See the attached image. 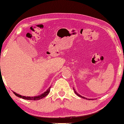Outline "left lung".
Here are the masks:
<instances>
[{
    "label": "left lung",
    "mask_w": 124,
    "mask_h": 124,
    "mask_svg": "<svg viewBox=\"0 0 124 124\" xmlns=\"http://www.w3.org/2000/svg\"><path fill=\"white\" fill-rule=\"evenodd\" d=\"M74 89V92H75V93H76V94H77V95L78 96V97H81V98H84V99H87V100H94V99H90V98H85V97H83V96H81V95H80V94H78V93H77V92H76V90H74V88H73Z\"/></svg>",
    "instance_id": "obj_1"
}]
</instances>
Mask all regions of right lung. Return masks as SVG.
<instances>
[{
    "instance_id": "right-lung-1",
    "label": "right lung",
    "mask_w": 124,
    "mask_h": 124,
    "mask_svg": "<svg viewBox=\"0 0 124 124\" xmlns=\"http://www.w3.org/2000/svg\"><path fill=\"white\" fill-rule=\"evenodd\" d=\"M50 88L51 87H49V88L47 89L45 92L42 93V94H40V95H37V96H34V97H26V96H23V95H20V94H18L17 93L14 92V91H13V92L14 93V94H15L17 97H20V98H23V99L27 100H39L42 99L43 98H44V97H45L46 96L48 95V94L50 93Z\"/></svg>"
}]
</instances>
